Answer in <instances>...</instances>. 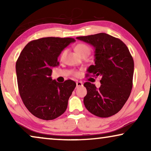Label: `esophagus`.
<instances>
[{
  "mask_svg": "<svg viewBox=\"0 0 151 151\" xmlns=\"http://www.w3.org/2000/svg\"><path fill=\"white\" fill-rule=\"evenodd\" d=\"M82 85H83V84H82V82L78 81L77 82H76V86H82Z\"/></svg>",
  "mask_w": 151,
  "mask_h": 151,
  "instance_id": "1",
  "label": "esophagus"
}]
</instances>
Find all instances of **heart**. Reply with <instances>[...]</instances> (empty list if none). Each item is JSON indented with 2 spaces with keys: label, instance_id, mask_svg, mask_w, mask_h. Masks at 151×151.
<instances>
[{
  "label": "heart",
  "instance_id": "b5f03b06",
  "mask_svg": "<svg viewBox=\"0 0 151 151\" xmlns=\"http://www.w3.org/2000/svg\"><path fill=\"white\" fill-rule=\"evenodd\" d=\"M75 50L76 52H77L80 55H82V54H84V53H87V54L89 55L91 52V48L88 46L87 45L84 44V43H80V44H78L75 47ZM66 53V51H63V53L61 54V59L63 60L65 57V55ZM73 75L78 76V72L77 71H73Z\"/></svg>",
  "mask_w": 151,
  "mask_h": 151
}]
</instances>
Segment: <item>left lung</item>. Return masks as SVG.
<instances>
[{
	"label": "left lung",
	"instance_id": "obj_1",
	"mask_svg": "<svg viewBox=\"0 0 151 151\" xmlns=\"http://www.w3.org/2000/svg\"><path fill=\"white\" fill-rule=\"evenodd\" d=\"M95 48V65L88 69V76L101 77L97 88L89 82L84 84L87 91L84 98L86 109L96 116L109 117L121 110L133 87L134 62L124 43L105 33L76 38Z\"/></svg>",
	"mask_w": 151,
	"mask_h": 151
}]
</instances>
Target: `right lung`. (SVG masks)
<instances>
[{
  "instance_id": "add662e5",
  "label": "right lung",
  "mask_w": 151,
  "mask_h": 151,
  "mask_svg": "<svg viewBox=\"0 0 151 151\" xmlns=\"http://www.w3.org/2000/svg\"><path fill=\"white\" fill-rule=\"evenodd\" d=\"M72 38L47 37L32 40L16 64L18 91L28 111L38 118L52 120L63 114L75 88L71 80L60 83L51 79V68L59 65L58 57Z\"/></svg>"
}]
</instances>
